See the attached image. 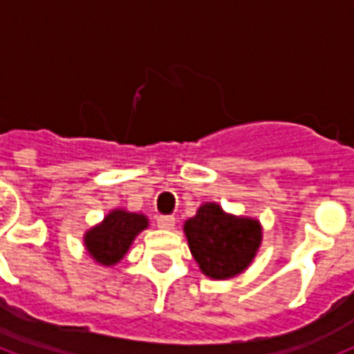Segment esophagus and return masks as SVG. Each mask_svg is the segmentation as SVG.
Masks as SVG:
<instances>
[{
	"instance_id": "obj_1",
	"label": "esophagus",
	"mask_w": 354,
	"mask_h": 354,
	"mask_svg": "<svg viewBox=\"0 0 354 354\" xmlns=\"http://www.w3.org/2000/svg\"><path fill=\"white\" fill-rule=\"evenodd\" d=\"M157 224H159V227H162V230H171V227L175 226V217L174 215H159V217H157Z\"/></svg>"
}]
</instances>
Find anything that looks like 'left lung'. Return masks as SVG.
I'll return each instance as SVG.
<instances>
[{
	"mask_svg": "<svg viewBox=\"0 0 354 354\" xmlns=\"http://www.w3.org/2000/svg\"><path fill=\"white\" fill-rule=\"evenodd\" d=\"M184 232L192 255L212 279H230L246 270L262 239L257 221L226 215L213 203L203 204Z\"/></svg>",
	"mask_w": 354,
	"mask_h": 354,
	"instance_id": "1",
	"label": "left lung"
}]
</instances>
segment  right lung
Instances as JSON below:
<instances>
[{
	"instance_id": "1",
	"label": "right lung",
	"mask_w": 354,
	"mask_h": 354,
	"mask_svg": "<svg viewBox=\"0 0 354 354\" xmlns=\"http://www.w3.org/2000/svg\"><path fill=\"white\" fill-rule=\"evenodd\" d=\"M146 226H148V218L145 215L115 209L108 213L103 224L92 227L86 233L84 244L90 255L99 264L112 266L121 261L130 248L131 241Z\"/></svg>"
}]
</instances>
